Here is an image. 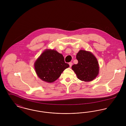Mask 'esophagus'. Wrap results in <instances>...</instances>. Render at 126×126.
Returning <instances> with one entry per match:
<instances>
[{
  "instance_id": "obj_1",
  "label": "esophagus",
  "mask_w": 126,
  "mask_h": 126,
  "mask_svg": "<svg viewBox=\"0 0 126 126\" xmlns=\"http://www.w3.org/2000/svg\"><path fill=\"white\" fill-rule=\"evenodd\" d=\"M72 62H70L69 63V66H70V67H71L72 65Z\"/></svg>"
}]
</instances>
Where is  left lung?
<instances>
[{
	"mask_svg": "<svg viewBox=\"0 0 126 126\" xmlns=\"http://www.w3.org/2000/svg\"><path fill=\"white\" fill-rule=\"evenodd\" d=\"M77 64L72 65V70L78 78L82 81H91L99 73V64L95 57L91 52L80 50L76 55Z\"/></svg>",
	"mask_w": 126,
	"mask_h": 126,
	"instance_id": "1",
	"label": "left lung"
}]
</instances>
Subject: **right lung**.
Returning a JSON list of instances; mask_svg holds the SVG:
<instances>
[{"mask_svg": "<svg viewBox=\"0 0 126 126\" xmlns=\"http://www.w3.org/2000/svg\"><path fill=\"white\" fill-rule=\"evenodd\" d=\"M69 65L64 57L56 50L46 49L37 59L34 68L38 77L42 80L51 83L57 80Z\"/></svg>", "mask_w": 126, "mask_h": 126, "instance_id": "1", "label": "right lung"}]
</instances>
